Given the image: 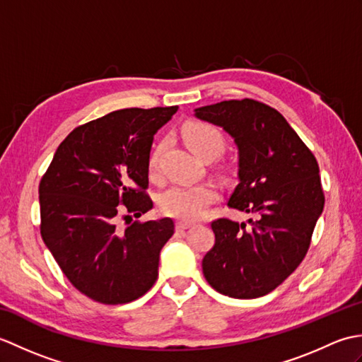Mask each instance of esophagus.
<instances>
[{
  "label": "esophagus",
  "instance_id": "1",
  "mask_svg": "<svg viewBox=\"0 0 362 362\" xmlns=\"http://www.w3.org/2000/svg\"><path fill=\"white\" fill-rule=\"evenodd\" d=\"M175 227H177V230H187V228L191 227V224L187 221H179V222H177Z\"/></svg>",
  "mask_w": 362,
  "mask_h": 362
}]
</instances>
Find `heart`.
Here are the masks:
<instances>
[{
    "instance_id": "heart-1",
    "label": "heart",
    "mask_w": 362,
    "mask_h": 362,
    "mask_svg": "<svg viewBox=\"0 0 362 362\" xmlns=\"http://www.w3.org/2000/svg\"><path fill=\"white\" fill-rule=\"evenodd\" d=\"M183 140L188 148L201 158H213L224 149V136L221 130L201 121H191L182 129ZM163 143L157 144L149 158V169L152 174L158 171L160 156ZM218 196L213 183H197V185H173L160 197V206L169 216L182 221H194L201 218L214 199Z\"/></svg>"
}]
</instances>
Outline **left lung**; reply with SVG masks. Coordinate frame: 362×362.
Listing matches in <instances>:
<instances>
[{"label":"left lung","mask_w":362,"mask_h":362,"mask_svg":"<svg viewBox=\"0 0 362 362\" xmlns=\"http://www.w3.org/2000/svg\"><path fill=\"white\" fill-rule=\"evenodd\" d=\"M194 117L219 126L238 148V185L228 206L255 214L211 222L214 245L202 271L233 298L263 297L302 263L324 210L319 165L283 115L253 99L199 107Z\"/></svg>","instance_id":"1"}]
</instances>
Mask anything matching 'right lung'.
I'll use <instances>...</instances> for the list:
<instances>
[{
	"instance_id": "add662e5",
	"label": "right lung",
	"mask_w": 362,
	"mask_h": 362,
	"mask_svg": "<svg viewBox=\"0 0 362 362\" xmlns=\"http://www.w3.org/2000/svg\"><path fill=\"white\" fill-rule=\"evenodd\" d=\"M179 107L122 109L76 127L60 143L38 187L40 232L62 272L82 294L129 303L156 283L171 218L126 221L152 209L146 194L157 130Z\"/></svg>"
}]
</instances>
